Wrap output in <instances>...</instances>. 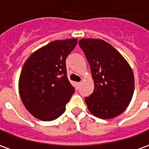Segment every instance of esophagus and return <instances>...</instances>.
<instances>
[{
    "mask_svg": "<svg viewBox=\"0 0 149 149\" xmlns=\"http://www.w3.org/2000/svg\"><path fill=\"white\" fill-rule=\"evenodd\" d=\"M80 86H81V82H77V83L75 84V88H76V89H77V90L79 89Z\"/></svg>",
    "mask_w": 149,
    "mask_h": 149,
    "instance_id": "obj_1",
    "label": "esophagus"
}]
</instances>
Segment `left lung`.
I'll return each mask as SVG.
<instances>
[{
  "label": "left lung",
  "instance_id": "left-lung-1",
  "mask_svg": "<svg viewBox=\"0 0 149 149\" xmlns=\"http://www.w3.org/2000/svg\"><path fill=\"white\" fill-rule=\"evenodd\" d=\"M90 65L94 91L84 98L92 114L111 119L124 112L134 92V75L120 52L103 40L85 38L79 41Z\"/></svg>",
  "mask_w": 149,
  "mask_h": 149
}]
</instances>
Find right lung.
Segmentation results:
<instances>
[{"label": "right lung", "instance_id": "obj_1", "mask_svg": "<svg viewBox=\"0 0 149 149\" xmlns=\"http://www.w3.org/2000/svg\"><path fill=\"white\" fill-rule=\"evenodd\" d=\"M77 40L49 43L24 62L19 79V93L26 109L44 121L58 118L74 93L67 77L65 60Z\"/></svg>", "mask_w": 149, "mask_h": 149}]
</instances>
